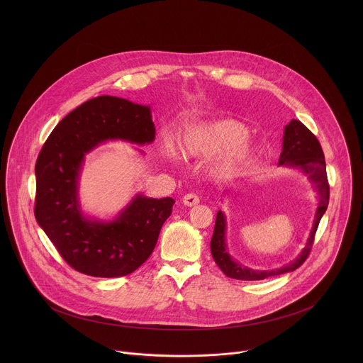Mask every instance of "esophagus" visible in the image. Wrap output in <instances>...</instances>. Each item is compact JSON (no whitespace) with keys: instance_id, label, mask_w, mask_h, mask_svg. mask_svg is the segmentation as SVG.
Masks as SVG:
<instances>
[{"instance_id":"1","label":"esophagus","mask_w":363,"mask_h":363,"mask_svg":"<svg viewBox=\"0 0 363 363\" xmlns=\"http://www.w3.org/2000/svg\"><path fill=\"white\" fill-rule=\"evenodd\" d=\"M199 203H200V197L197 194H194V193H189V194H186L183 197V204L187 206V207H194Z\"/></svg>"}]
</instances>
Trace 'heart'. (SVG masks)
Listing matches in <instances>:
<instances>
[{
  "label": "heart",
  "instance_id": "heart-1",
  "mask_svg": "<svg viewBox=\"0 0 363 363\" xmlns=\"http://www.w3.org/2000/svg\"><path fill=\"white\" fill-rule=\"evenodd\" d=\"M247 128L233 120H216L191 127L182 143V151L189 157H209L226 152L218 163L223 174L238 172L253 154L252 145L245 141Z\"/></svg>",
  "mask_w": 363,
  "mask_h": 363
}]
</instances>
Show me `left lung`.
I'll return each mask as SVG.
<instances>
[{
    "instance_id": "8db88e82",
    "label": "left lung",
    "mask_w": 363,
    "mask_h": 363,
    "mask_svg": "<svg viewBox=\"0 0 363 363\" xmlns=\"http://www.w3.org/2000/svg\"><path fill=\"white\" fill-rule=\"evenodd\" d=\"M278 164L301 169L303 173L308 174V179L313 183V186L318 194V207L315 209L314 223L311 228L308 243L296 259L278 269L259 271V269L243 267L242 264H239L232 259L230 255L228 253L226 242H225L226 218L222 211H218L213 235L211 239V255L215 259V262L218 264V267L222 269V272L229 278L242 279V281H259V279H265L268 277L291 272V271H295L296 268H299L306 261L308 256L311 255L317 226L320 223L321 216L324 215L325 209L328 207L330 186H328V180H327L325 160H324L321 145H320L318 140L315 138V135L299 120H291V123L288 125H285L282 152L279 156Z\"/></svg>"
}]
</instances>
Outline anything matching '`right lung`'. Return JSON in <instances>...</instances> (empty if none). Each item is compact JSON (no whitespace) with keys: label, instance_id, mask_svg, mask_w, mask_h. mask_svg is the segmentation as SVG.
Returning <instances> with one entry per match:
<instances>
[{"label":"right lung","instance_id":"1","mask_svg":"<svg viewBox=\"0 0 363 363\" xmlns=\"http://www.w3.org/2000/svg\"><path fill=\"white\" fill-rule=\"evenodd\" d=\"M108 140L144 145L155 140L150 106L98 96L68 113L38 156L35 216L60 256L91 277H124L155 249L174 200L135 196L110 220L88 219L78 203V179L85 155Z\"/></svg>","mask_w":363,"mask_h":363}]
</instances>
